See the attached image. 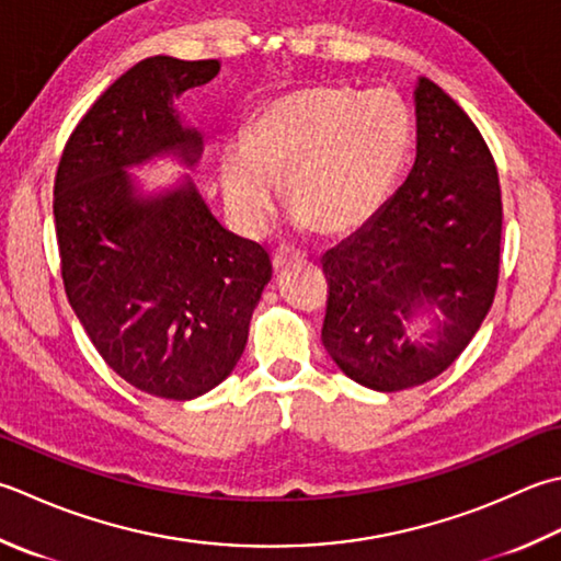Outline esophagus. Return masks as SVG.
Returning a JSON list of instances; mask_svg holds the SVG:
<instances>
[{
    "instance_id": "34e87169",
    "label": "esophagus",
    "mask_w": 561,
    "mask_h": 561,
    "mask_svg": "<svg viewBox=\"0 0 561 561\" xmlns=\"http://www.w3.org/2000/svg\"><path fill=\"white\" fill-rule=\"evenodd\" d=\"M301 257H304L301 252H291L287 248H279V250H274V255H272V267L279 272V270H284L287 265H291V262L301 260Z\"/></svg>"
}]
</instances>
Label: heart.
<instances>
[{"mask_svg":"<svg viewBox=\"0 0 561 561\" xmlns=\"http://www.w3.org/2000/svg\"><path fill=\"white\" fill-rule=\"evenodd\" d=\"M411 146V114L391 90L311 84L257 108L245 142L221 156V186L240 228H265L284 178L301 226L325 236L367 224L387 199Z\"/></svg>","mask_w":561,"mask_h":561,"instance_id":"b5f03b06","label":"heart"}]
</instances>
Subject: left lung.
<instances>
[{
  "label": "left lung",
  "mask_w": 561,
  "mask_h": 561,
  "mask_svg": "<svg viewBox=\"0 0 561 561\" xmlns=\"http://www.w3.org/2000/svg\"><path fill=\"white\" fill-rule=\"evenodd\" d=\"M415 121L409 178L323 257L321 340L350 379L375 391L443 375L479 331L499 287L503 204L486 140L427 77L415 90ZM423 305L446 318L433 344H411L404 321Z\"/></svg>",
  "instance_id": "left-lung-1"
}]
</instances>
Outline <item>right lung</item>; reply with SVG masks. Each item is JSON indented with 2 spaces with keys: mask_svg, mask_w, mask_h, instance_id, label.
<instances>
[{
  "mask_svg": "<svg viewBox=\"0 0 561 561\" xmlns=\"http://www.w3.org/2000/svg\"><path fill=\"white\" fill-rule=\"evenodd\" d=\"M218 68L170 55L134 65L75 126L53 186L72 311L121 379L172 401L233 371L272 277L265 248L218 224L192 182L142 199L124 172L158 152L196 162L202 136L180 124L172 96Z\"/></svg>",
  "mask_w": 561,
  "mask_h": 561,
  "instance_id": "add662e5",
  "label": "right lung"
}]
</instances>
